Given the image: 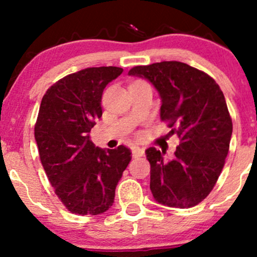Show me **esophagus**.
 Instances as JSON below:
<instances>
[{
  "label": "esophagus",
  "mask_w": 257,
  "mask_h": 257,
  "mask_svg": "<svg viewBox=\"0 0 257 257\" xmlns=\"http://www.w3.org/2000/svg\"><path fill=\"white\" fill-rule=\"evenodd\" d=\"M132 154H133L134 158H141L144 155V149L139 147H133L132 148Z\"/></svg>",
  "instance_id": "obj_1"
}]
</instances>
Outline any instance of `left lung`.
Masks as SVG:
<instances>
[{
	"label": "left lung",
	"mask_w": 257,
	"mask_h": 257,
	"mask_svg": "<svg viewBox=\"0 0 257 257\" xmlns=\"http://www.w3.org/2000/svg\"><path fill=\"white\" fill-rule=\"evenodd\" d=\"M128 74L154 85L160 119L180 139L172 160L153 147L145 150L153 196L169 208L198 205L216 184L229 153L232 121L224 93L209 74L183 62L137 66Z\"/></svg>",
	"instance_id": "8db88e82"
}]
</instances>
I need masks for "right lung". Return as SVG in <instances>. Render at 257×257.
<instances>
[{"instance_id":"add662e5","label":"right lung","mask_w":257,"mask_h":257,"mask_svg":"<svg viewBox=\"0 0 257 257\" xmlns=\"http://www.w3.org/2000/svg\"><path fill=\"white\" fill-rule=\"evenodd\" d=\"M121 72L109 66L68 74L51 85L41 102L35 125L41 163L56 195L73 214L107 211L132 159L124 145L104 150L89 138L102 116L103 90Z\"/></svg>"}]
</instances>
